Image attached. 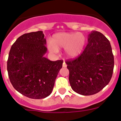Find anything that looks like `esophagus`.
I'll return each mask as SVG.
<instances>
[{"mask_svg":"<svg viewBox=\"0 0 121 121\" xmlns=\"http://www.w3.org/2000/svg\"><path fill=\"white\" fill-rule=\"evenodd\" d=\"M66 66H67V65H66V63H65V62L64 61L63 63H62V66H63L64 68H66Z\"/></svg>","mask_w":121,"mask_h":121,"instance_id":"esophagus-1","label":"esophagus"}]
</instances>
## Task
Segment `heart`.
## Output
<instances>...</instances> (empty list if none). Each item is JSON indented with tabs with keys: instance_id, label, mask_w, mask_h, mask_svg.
I'll return each instance as SVG.
<instances>
[{
	"instance_id": "b5f03b06",
	"label": "heart",
	"mask_w": 121,
	"mask_h": 121,
	"mask_svg": "<svg viewBox=\"0 0 121 121\" xmlns=\"http://www.w3.org/2000/svg\"><path fill=\"white\" fill-rule=\"evenodd\" d=\"M85 42V37L81 33L62 32L54 35L48 47L51 52L55 53L59 49L65 48L66 55L74 58L82 52Z\"/></svg>"
}]
</instances>
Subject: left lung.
Instances as JSON below:
<instances>
[{"mask_svg":"<svg viewBox=\"0 0 121 121\" xmlns=\"http://www.w3.org/2000/svg\"><path fill=\"white\" fill-rule=\"evenodd\" d=\"M65 63L75 92L83 95L96 94L109 84L113 74L114 61L110 41L101 32L92 30L82 53Z\"/></svg>","mask_w":121,"mask_h":121,"instance_id":"8db88e82","label":"left lung"}]
</instances>
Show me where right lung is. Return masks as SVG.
I'll use <instances>...</instances> for the list:
<instances>
[{"instance_id": "add662e5", "label": "right lung", "mask_w": 121, "mask_h": 121, "mask_svg": "<svg viewBox=\"0 0 121 121\" xmlns=\"http://www.w3.org/2000/svg\"><path fill=\"white\" fill-rule=\"evenodd\" d=\"M43 31L20 36L13 43L7 60V71L13 87L25 96L42 99L52 93L63 60L50 61Z\"/></svg>"}]
</instances>
